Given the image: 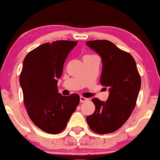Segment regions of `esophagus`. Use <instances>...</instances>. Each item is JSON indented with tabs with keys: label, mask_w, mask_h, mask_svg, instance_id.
<instances>
[{
	"label": "esophagus",
	"mask_w": 160,
	"mask_h": 160,
	"mask_svg": "<svg viewBox=\"0 0 160 160\" xmlns=\"http://www.w3.org/2000/svg\"><path fill=\"white\" fill-rule=\"evenodd\" d=\"M86 100H88L87 98H86V97H82V96H81V97H80V102H82V103H83V102L86 101Z\"/></svg>",
	"instance_id": "34e87169"
}]
</instances>
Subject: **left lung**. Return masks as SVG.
<instances>
[{
	"mask_svg": "<svg viewBox=\"0 0 160 160\" xmlns=\"http://www.w3.org/2000/svg\"><path fill=\"white\" fill-rule=\"evenodd\" d=\"M103 62L100 84L109 89L107 101L93 98L95 112L86 117L89 128L100 134L113 133L130 118L136 106L141 79L133 56L108 40L89 41Z\"/></svg>",
	"mask_w": 160,
	"mask_h": 160,
	"instance_id": "8db88e82",
	"label": "left lung"
}]
</instances>
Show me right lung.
<instances>
[{"label": "right lung", "mask_w": 160, "mask_h": 160, "mask_svg": "<svg viewBox=\"0 0 160 160\" xmlns=\"http://www.w3.org/2000/svg\"><path fill=\"white\" fill-rule=\"evenodd\" d=\"M77 43L63 40L42 44L23 60L19 82L24 104L33 124L46 133L63 131L80 101L77 93L64 97L57 89V78L61 77L68 53Z\"/></svg>", "instance_id": "1"}]
</instances>
